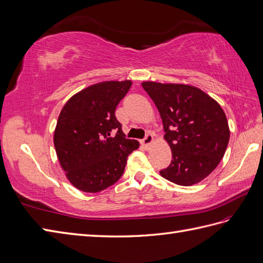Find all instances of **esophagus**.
<instances>
[{
  "label": "esophagus",
  "instance_id": "34e87169",
  "mask_svg": "<svg viewBox=\"0 0 263 263\" xmlns=\"http://www.w3.org/2000/svg\"><path fill=\"white\" fill-rule=\"evenodd\" d=\"M153 143V135L151 133H147L146 136L144 137V139H142V144L146 147H149V145Z\"/></svg>",
  "mask_w": 263,
  "mask_h": 263
}]
</instances>
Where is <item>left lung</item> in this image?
Listing matches in <instances>:
<instances>
[{
    "label": "left lung",
    "mask_w": 263,
    "mask_h": 263,
    "mask_svg": "<svg viewBox=\"0 0 263 263\" xmlns=\"http://www.w3.org/2000/svg\"><path fill=\"white\" fill-rule=\"evenodd\" d=\"M161 115L172 162L161 175L172 183L191 186L212 173L224 156L230 129L221 106L193 86L145 81Z\"/></svg>",
    "instance_id": "8db88e82"
}]
</instances>
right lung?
<instances>
[{
	"label": "right lung",
	"instance_id": "1",
	"mask_svg": "<svg viewBox=\"0 0 263 263\" xmlns=\"http://www.w3.org/2000/svg\"><path fill=\"white\" fill-rule=\"evenodd\" d=\"M132 81H104L76 93L63 106L53 142L62 170L74 187L97 193L123 175L127 157L139 147L126 138L115 110Z\"/></svg>",
	"mask_w": 263,
	"mask_h": 263
}]
</instances>
